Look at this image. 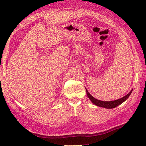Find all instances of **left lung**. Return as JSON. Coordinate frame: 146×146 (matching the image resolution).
Masks as SVG:
<instances>
[{
  "instance_id": "obj_1",
  "label": "left lung",
  "mask_w": 146,
  "mask_h": 146,
  "mask_svg": "<svg viewBox=\"0 0 146 146\" xmlns=\"http://www.w3.org/2000/svg\"><path fill=\"white\" fill-rule=\"evenodd\" d=\"M86 94H87V96L90 100H91L93 104H95V105H97L98 107H103L105 108H113L115 107H116L117 106H119V105L122 104L123 102H124L127 99L129 98V97L131 94H132V90L127 95H126L124 97L118 99V100H113V101H109V102H107V101H102V100H99L96 99L93 97L92 95H90V94L88 92L86 88Z\"/></svg>"
}]
</instances>
